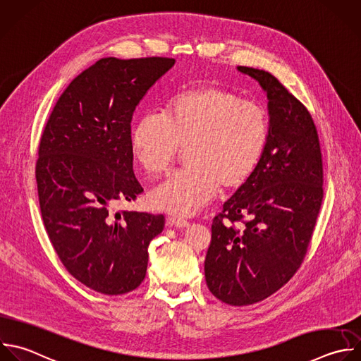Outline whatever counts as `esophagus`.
Returning a JSON list of instances; mask_svg holds the SVG:
<instances>
[{
    "mask_svg": "<svg viewBox=\"0 0 361 361\" xmlns=\"http://www.w3.org/2000/svg\"><path fill=\"white\" fill-rule=\"evenodd\" d=\"M168 224L169 226H173L176 228H185V227H189L190 223L188 220H183L180 217H169L168 219Z\"/></svg>",
    "mask_w": 361,
    "mask_h": 361,
    "instance_id": "34e87169",
    "label": "esophagus"
}]
</instances>
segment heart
I'll return each mask as SVG.
<instances>
[{
    "label": "heart",
    "instance_id": "heart-1",
    "mask_svg": "<svg viewBox=\"0 0 361 361\" xmlns=\"http://www.w3.org/2000/svg\"><path fill=\"white\" fill-rule=\"evenodd\" d=\"M269 140L267 110L237 92L203 86L173 96L162 116L144 114L131 130V148L152 176L169 171L180 148L188 168L151 192V203L175 216H190L220 190L245 183Z\"/></svg>",
    "mask_w": 361,
    "mask_h": 361
}]
</instances>
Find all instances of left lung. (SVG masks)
<instances>
[{
	"instance_id": "1",
	"label": "left lung",
	"mask_w": 361,
	"mask_h": 361,
	"mask_svg": "<svg viewBox=\"0 0 361 361\" xmlns=\"http://www.w3.org/2000/svg\"><path fill=\"white\" fill-rule=\"evenodd\" d=\"M237 71L267 93L269 140L254 173L213 220L204 276L217 299L244 306L276 292L299 268L323 199V166L306 107L271 73Z\"/></svg>"
}]
</instances>
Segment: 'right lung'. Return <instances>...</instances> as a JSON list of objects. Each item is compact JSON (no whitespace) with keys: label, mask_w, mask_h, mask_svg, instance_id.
Here are the masks:
<instances>
[{"label":"right lung","mask_w":361,"mask_h":361,"mask_svg":"<svg viewBox=\"0 0 361 361\" xmlns=\"http://www.w3.org/2000/svg\"><path fill=\"white\" fill-rule=\"evenodd\" d=\"M175 65L169 58H103L59 97L37 162L42 220L65 268L104 295L145 278L148 245L162 214L113 213L142 192L133 171L131 120L148 90Z\"/></svg>","instance_id":"right-lung-1"}]
</instances>
